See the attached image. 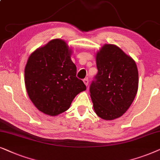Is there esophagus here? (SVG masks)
<instances>
[{"label":"esophagus","instance_id":"1","mask_svg":"<svg viewBox=\"0 0 160 160\" xmlns=\"http://www.w3.org/2000/svg\"><path fill=\"white\" fill-rule=\"evenodd\" d=\"M84 83L85 84V85H86V86H88V84H89V79L87 78H85L84 80Z\"/></svg>","mask_w":160,"mask_h":160}]
</instances>
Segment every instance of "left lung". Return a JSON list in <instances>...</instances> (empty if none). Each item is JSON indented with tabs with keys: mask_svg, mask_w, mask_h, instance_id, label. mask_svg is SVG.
<instances>
[{
	"mask_svg": "<svg viewBox=\"0 0 160 160\" xmlns=\"http://www.w3.org/2000/svg\"><path fill=\"white\" fill-rule=\"evenodd\" d=\"M98 73L89 87L96 114L112 120L130 108L138 88L135 62L117 46L106 44L96 56Z\"/></svg>",
	"mask_w": 160,
	"mask_h": 160,
	"instance_id": "1",
	"label": "left lung"
}]
</instances>
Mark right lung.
I'll use <instances>...</instances> for the list:
<instances>
[{"label": "right lung", "instance_id": "1", "mask_svg": "<svg viewBox=\"0 0 160 160\" xmlns=\"http://www.w3.org/2000/svg\"><path fill=\"white\" fill-rule=\"evenodd\" d=\"M25 82L32 103L49 116L67 111L76 95L87 89L83 81L76 77L71 50L61 39L50 41L30 54Z\"/></svg>", "mask_w": 160, "mask_h": 160}]
</instances>
